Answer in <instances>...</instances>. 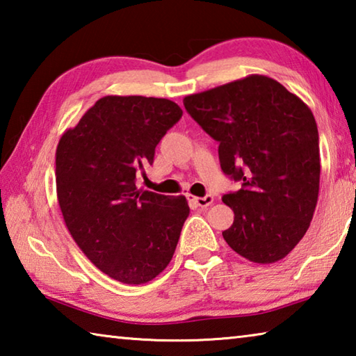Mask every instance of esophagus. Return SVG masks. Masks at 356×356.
I'll return each instance as SVG.
<instances>
[{"label": "esophagus", "instance_id": "obj_1", "mask_svg": "<svg viewBox=\"0 0 356 356\" xmlns=\"http://www.w3.org/2000/svg\"><path fill=\"white\" fill-rule=\"evenodd\" d=\"M190 201H191L193 204H195V206H197V207L207 209L209 206H212L213 196H212V195H206L204 197H191Z\"/></svg>", "mask_w": 356, "mask_h": 356}]
</instances>
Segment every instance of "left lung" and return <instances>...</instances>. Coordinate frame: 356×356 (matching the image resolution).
Returning <instances> with one entry per match:
<instances>
[{
	"label": "left lung",
	"instance_id": "left-lung-1",
	"mask_svg": "<svg viewBox=\"0 0 356 356\" xmlns=\"http://www.w3.org/2000/svg\"><path fill=\"white\" fill-rule=\"evenodd\" d=\"M186 113L218 141L222 172L240 190L222 232L240 256L257 264L286 257L308 231L321 180L312 113L273 78L251 75L184 99Z\"/></svg>",
	"mask_w": 356,
	"mask_h": 356
}]
</instances>
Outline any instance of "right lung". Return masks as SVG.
<instances>
[{"instance_id": "1", "label": "right lung", "mask_w": 356, "mask_h": 356, "mask_svg": "<svg viewBox=\"0 0 356 356\" xmlns=\"http://www.w3.org/2000/svg\"><path fill=\"white\" fill-rule=\"evenodd\" d=\"M180 118L168 99L106 95L59 140L56 190L65 226L89 261L124 284L163 272L188 218L185 196L136 188V176H146L156 144Z\"/></svg>"}]
</instances>
